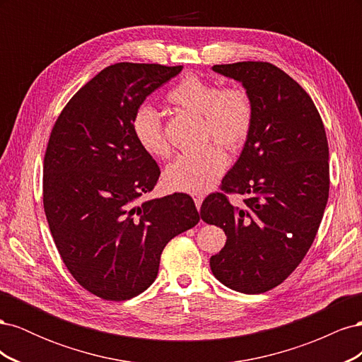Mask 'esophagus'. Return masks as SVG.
<instances>
[{"instance_id": "1", "label": "esophagus", "mask_w": 362, "mask_h": 362, "mask_svg": "<svg viewBox=\"0 0 362 362\" xmlns=\"http://www.w3.org/2000/svg\"><path fill=\"white\" fill-rule=\"evenodd\" d=\"M193 201H194V205L198 210H201V205H202V201H204V196L202 194H194L193 196Z\"/></svg>"}]
</instances>
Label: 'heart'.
<instances>
[{
	"mask_svg": "<svg viewBox=\"0 0 362 362\" xmlns=\"http://www.w3.org/2000/svg\"><path fill=\"white\" fill-rule=\"evenodd\" d=\"M166 100L182 110L202 116V141L214 140L229 152L242 149L254 125V105L249 93L237 86L218 87L198 75H187L168 93ZM131 129L139 146L156 158L170 154L161 116L144 104L131 116ZM217 145L182 154L164 170V181L172 190L205 193L225 172L226 157Z\"/></svg>",
	"mask_w": 362,
	"mask_h": 362,
	"instance_id": "1",
	"label": "heart"
}]
</instances>
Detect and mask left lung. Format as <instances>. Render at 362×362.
Here are the masks:
<instances>
[{"mask_svg": "<svg viewBox=\"0 0 362 362\" xmlns=\"http://www.w3.org/2000/svg\"><path fill=\"white\" fill-rule=\"evenodd\" d=\"M243 84L254 125L240 158L208 194L202 221L221 226L226 243L210 258L228 288L266 293L286 281L311 247L329 198V148L322 117L299 83L267 62L214 64ZM243 194L234 207L227 194Z\"/></svg>", "mask_w": 362, "mask_h": 362, "instance_id": "obj_1", "label": "left lung"}]
</instances>
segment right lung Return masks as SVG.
<instances>
[{
  "mask_svg": "<svg viewBox=\"0 0 362 362\" xmlns=\"http://www.w3.org/2000/svg\"><path fill=\"white\" fill-rule=\"evenodd\" d=\"M182 66L116 63L84 84L52 127L43 158V208L71 275L104 300L156 281L161 252L199 222L189 194L144 201L160 168L139 146L131 116Z\"/></svg>",
  "mask_w": 362,
  "mask_h": 362,
  "instance_id": "right-lung-1",
  "label": "right lung"
}]
</instances>
